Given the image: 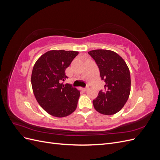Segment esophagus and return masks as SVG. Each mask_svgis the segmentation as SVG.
<instances>
[{
    "instance_id": "34e87169",
    "label": "esophagus",
    "mask_w": 160,
    "mask_h": 160,
    "mask_svg": "<svg viewBox=\"0 0 160 160\" xmlns=\"http://www.w3.org/2000/svg\"><path fill=\"white\" fill-rule=\"evenodd\" d=\"M88 89V87H86V88H81V90L83 91H86Z\"/></svg>"
}]
</instances>
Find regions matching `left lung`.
<instances>
[{"mask_svg":"<svg viewBox=\"0 0 160 160\" xmlns=\"http://www.w3.org/2000/svg\"><path fill=\"white\" fill-rule=\"evenodd\" d=\"M98 65L101 80L105 85L93 101L94 108L104 115L118 113L126 103L131 89L130 72L125 61L118 53L98 49L88 52Z\"/></svg>","mask_w":160,"mask_h":160,"instance_id":"left-lung-1","label":"left lung"}]
</instances>
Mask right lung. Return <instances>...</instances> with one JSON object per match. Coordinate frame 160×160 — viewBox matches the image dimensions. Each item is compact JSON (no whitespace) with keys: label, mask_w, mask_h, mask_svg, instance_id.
<instances>
[{"label":"right lung","mask_w":160,"mask_h":160,"mask_svg":"<svg viewBox=\"0 0 160 160\" xmlns=\"http://www.w3.org/2000/svg\"><path fill=\"white\" fill-rule=\"evenodd\" d=\"M77 51H50L35 62L31 75L34 95L41 107L57 118L65 117L76 109L80 91L71 84H63L65 69L78 55Z\"/></svg>","instance_id":"add662e5"}]
</instances>
